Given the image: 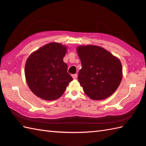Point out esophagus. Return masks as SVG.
Wrapping results in <instances>:
<instances>
[{
    "instance_id": "1",
    "label": "esophagus",
    "mask_w": 146,
    "mask_h": 146,
    "mask_svg": "<svg viewBox=\"0 0 146 146\" xmlns=\"http://www.w3.org/2000/svg\"><path fill=\"white\" fill-rule=\"evenodd\" d=\"M72 77L73 79H76L77 77H78V75L77 74H74V75H72Z\"/></svg>"
}]
</instances>
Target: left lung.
I'll list each match as a JSON object with an SVG mask.
<instances>
[{
    "label": "left lung",
    "instance_id": "1",
    "mask_svg": "<svg viewBox=\"0 0 146 146\" xmlns=\"http://www.w3.org/2000/svg\"><path fill=\"white\" fill-rule=\"evenodd\" d=\"M76 51L82 66L78 80L86 95L94 100L109 97L116 91L122 78L119 59L95 45L79 46Z\"/></svg>",
    "mask_w": 146,
    "mask_h": 146
}]
</instances>
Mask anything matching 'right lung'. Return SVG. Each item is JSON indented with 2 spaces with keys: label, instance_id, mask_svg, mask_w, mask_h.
I'll list each match as a JSON object with an SVG mask.
<instances>
[{
  "label": "right lung",
  "instance_id": "right-lung-1",
  "mask_svg": "<svg viewBox=\"0 0 146 146\" xmlns=\"http://www.w3.org/2000/svg\"><path fill=\"white\" fill-rule=\"evenodd\" d=\"M66 51V46L53 42L34 51L27 58L26 82L37 97L45 100H56L73 80L63 61Z\"/></svg>",
  "mask_w": 146,
  "mask_h": 146
}]
</instances>
